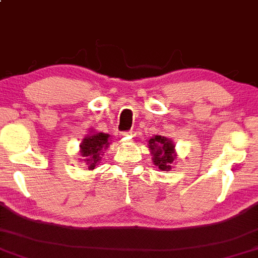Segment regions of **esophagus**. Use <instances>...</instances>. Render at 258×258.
<instances>
[{"instance_id": "obj_1", "label": "esophagus", "mask_w": 258, "mask_h": 258, "mask_svg": "<svg viewBox=\"0 0 258 258\" xmlns=\"http://www.w3.org/2000/svg\"><path fill=\"white\" fill-rule=\"evenodd\" d=\"M133 136H135V132L128 131V132H125L123 135H121V138H123V139H125V138H132Z\"/></svg>"}]
</instances>
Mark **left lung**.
Here are the masks:
<instances>
[{"mask_svg":"<svg viewBox=\"0 0 258 258\" xmlns=\"http://www.w3.org/2000/svg\"><path fill=\"white\" fill-rule=\"evenodd\" d=\"M149 150L153 164L161 171H170L176 163V144L164 136H153L149 139Z\"/></svg>","mask_w":258,"mask_h":258,"instance_id":"1","label":"left lung"}]
</instances>
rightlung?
<instances>
[{
    "label": "right lung",
    "mask_w": 258,
    "mask_h": 258,
    "mask_svg": "<svg viewBox=\"0 0 258 258\" xmlns=\"http://www.w3.org/2000/svg\"><path fill=\"white\" fill-rule=\"evenodd\" d=\"M109 135L102 132H97L94 128L89 130V133L82 139L80 144L79 156L80 160L87 165L88 170H94L97 165L100 164L104 151L111 145Z\"/></svg>",
    "instance_id": "right-lung-1"
}]
</instances>
